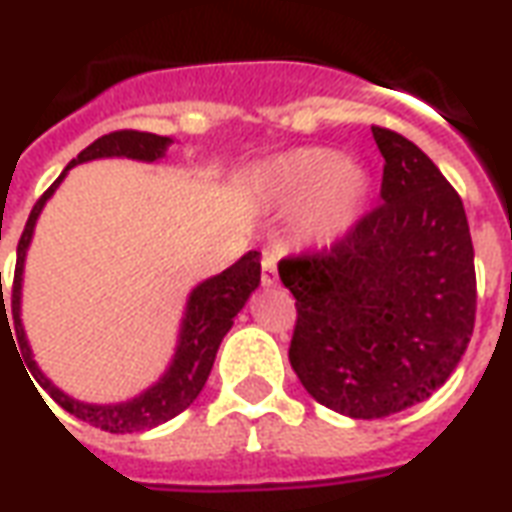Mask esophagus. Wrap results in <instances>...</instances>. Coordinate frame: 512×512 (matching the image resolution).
<instances>
[{"instance_id": "34e87169", "label": "esophagus", "mask_w": 512, "mask_h": 512, "mask_svg": "<svg viewBox=\"0 0 512 512\" xmlns=\"http://www.w3.org/2000/svg\"><path fill=\"white\" fill-rule=\"evenodd\" d=\"M277 282V249L271 246L263 252V285H274Z\"/></svg>"}]
</instances>
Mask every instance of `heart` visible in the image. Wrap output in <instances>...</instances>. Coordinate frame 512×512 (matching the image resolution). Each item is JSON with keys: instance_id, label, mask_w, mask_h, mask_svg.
<instances>
[{"instance_id": "obj_1", "label": "heart", "mask_w": 512, "mask_h": 512, "mask_svg": "<svg viewBox=\"0 0 512 512\" xmlns=\"http://www.w3.org/2000/svg\"><path fill=\"white\" fill-rule=\"evenodd\" d=\"M266 189L290 208L310 206V230L318 238L345 233L367 200V175L329 147H304L274 158L263 169Z\"/></svg>"}]
</instances>
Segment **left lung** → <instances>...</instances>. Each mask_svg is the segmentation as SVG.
Wrapping results in <instances>:
<instances>
[{"label": "left lung", "mask_w": 512, "mask_h": 512, "mask_svg": "<svg viewBox=\"0 0 512 512\" xmlns=\"http://www.w3.org/2000/svg\"><path fill=\"white\" fill-rule=\"evenodd\" d=\"M381 202L332 246L279 260L296 299L290 365L321 406L381 419L422 403L461 362L477 277L466 211L414 142L373 126Z\"/></svg>", "instance_id": "obj_1"}]
</instances>
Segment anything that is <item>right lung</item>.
<instances>
[{
    "instance_id": "right-lung-1",
    "label": "right lung",
    "mask_w": 512,
    "mask_h": 512,
    "mask_svg": "<svg viewBox=\"0 0 512 512\" xmlns=\"http://www.w3.org/2000/svg\"><path fill=\"white\" fill-rule=\"evenodd\" d=\"M172 142L169 136L147 134V131H112L104 134L101 139H95L93 145L84 147L79 156L73 158L68 169L84 161H93V158H136V161H156L164 156V150ZM65 169V172H68ZM62 172L60 178L51 183L49 189L43 191V197L35 202V208L29 213L27 227L21 233L18 241V260H16V274H13V290H10V307H13V326H16V340L24 356V365L35 376L49 397L62 406L68 414L79 417L82 422H90L93 428L109 430V433H136V430L156 428L167 419L178 417L180 411L197 400L202 392V386L211 376L213 359L216 351L222 345L224 334L230 332L233 318L241 312L246 299L255 293L260 285V252H246L238 263L216 274V277L205 279L197 288L191 290L189 304H186V318L180 323V337H178V351L169 370L161 376L158 384H153L147 392H142L134 400L126 403H115V406H95V403H82V400H73L71 395H65L62 389L51 384L49 378L43 376L32 359V348L27 343V334L21 326V274H24V257H27V246L32 241V230L38 222L43 205L49 200L54 189L60 186V180L65 178ZM0 299H2V274H0ZM0 321L5 323V299H2V312ZM0 323V326H2ZM10 329V326H7ZM13 337V334H10ZM46 403V400H43Z\"/></svg>"
}]
</instances>
